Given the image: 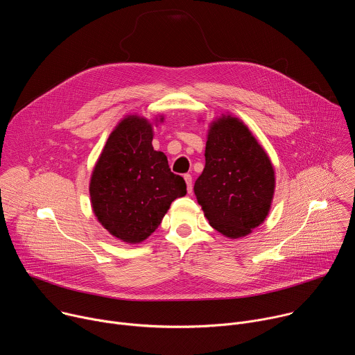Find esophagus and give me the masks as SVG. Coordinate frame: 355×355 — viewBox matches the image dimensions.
<instances>
[{
	"mask_svg": "<svg viewBox=\"0 0 355 355\" xmlns=\"http://www.w3.org/2000/svg\"><path fill=\"white\" fill-rule=\"evenodd\" d=\"M184 180H185V182H187V191H188V193H192V189H193V187H192V175H191V174H185V175H184Z\"/></svg>",
	"mask_w": 355,
	"mask_h": 355,
	"instance_id": "esophagus-1",
	"label": "esophagus"
}]
</instances>
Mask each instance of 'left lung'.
Instances as JSON below:
<instances>
[{
  "label": "left lung",
  "mask_w": 355,
  "mask_h": 355,
  "mask_svg": "<svg viewBox=\"0 0 355 355\" xmlns=\"http://www.w3.org/2000/svg\"><path fill=\"white\" fill-rule=\"evenodd\" d=\"M205 168L193 191L209 224L228 239L250 234L266 218L275 170L247 125L224 115L209 130Z\"/></svg>",
  "instance_id": "obj_1"
}]
</instances>
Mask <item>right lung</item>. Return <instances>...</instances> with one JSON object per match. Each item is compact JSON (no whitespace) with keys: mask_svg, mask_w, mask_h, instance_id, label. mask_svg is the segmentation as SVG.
<instances>
[{"mask_svg":"<svg viewBox=\"0 0 355 355\" xmlns=\"http://www.w3.org/2000/svg\"><path fill=\"white\" fill-rule=\"evenodd\" d=\"M152 141L148 120L124 118L108 137L90 180L97 220L128 244L146 240L171 202L187 193L184 178L171 173L166 155L156 152Z\"/></svg>","mask_w":355,"mask_h":355,"instance_id":"add662e5","label":"right lung"}]
</instances>
